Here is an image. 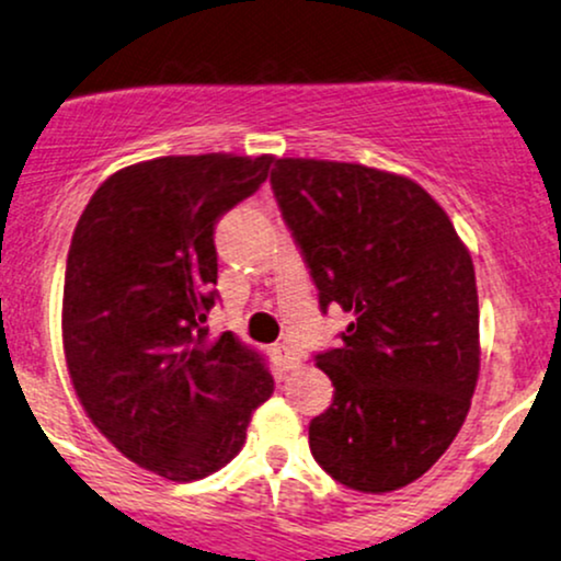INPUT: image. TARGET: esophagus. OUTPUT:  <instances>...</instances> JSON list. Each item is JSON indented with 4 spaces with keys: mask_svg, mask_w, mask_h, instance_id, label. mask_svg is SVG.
<instances>
[{
    "mask_svg": "<svg viewBox=\"0 0 561 561\" xmlns=\"http://www.w3.org/2000/svg\"><path fill=\"white\" fill-rule=\"evenodd\" d=\"M274 358H276V362H279L282 366H285V369H295V366L300 364L298 353H295L293 347H287V345H276V347H274Z\"/></svg>",
    "mask_w": 561,
    "mask_h": 561,
    "instance_id": "1",
    "label": "esophagus"
}]
</instances>
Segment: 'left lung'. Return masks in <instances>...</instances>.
Segmentation results:
<instances>
[{
	"label": "left lung",
	"instance_id": "left-lung-1",
	"mask_svg": "<svg viewBox=\"0 0 561 561\" xmlns=\"http://www.w3.org/2000/svg\"><path fill=\"white\" fill-rule=\"evenodd\" d=\"M272 186L321 308L353 313L343 345L317 356L334 401L308 427L313 459L353 491H398L446 454L472 405V255L440 203L401 173L276 158Z\"/></svg>",
	"mask_w": 561,
	"mask_h": 561
}]
</instances>
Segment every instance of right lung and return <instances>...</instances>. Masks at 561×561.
<instances>
[{
  "label": "right lung",
  "instance_id": "add662e5",
  "mask_svg": "<svg viewBox=\"0 0 561 561\" xmlns=\"http://www.w3.org/2000/svg\"><path fill=\"white\" fill-rule=\"evenodd\" d=\"M272 156H165L115 171L83 208L62 287V351L87 416L173 482L227 467L274 392L266 358L210 334L214 227L266 182Z\"/></svg>",
  "mask_w": 561,
  "mask_h": 561
}]
</instances>
